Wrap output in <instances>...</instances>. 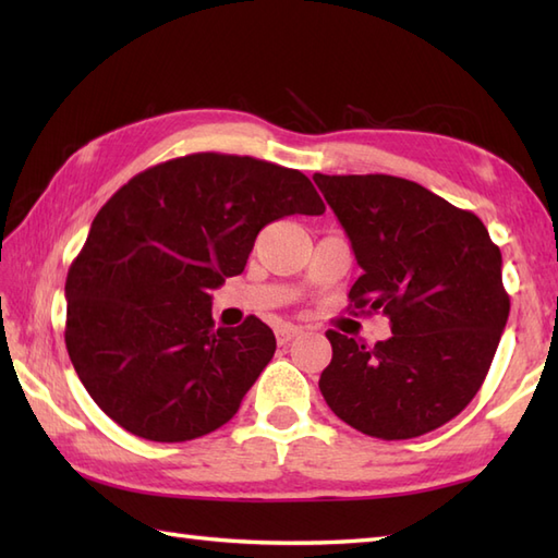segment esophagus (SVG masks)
Masks as SVG:
<instances>
[{
	"mask_svg": "<svg viewBox=\"0 0 558 558\" xmlns=\"http://www.w3.org/2000/svg\"><path fill=\"white\" fill-rule=\"evenodd\" d=\"M300 333H302V328H300V326H292V324H280V326L276 328L278 345H288V342H290L294 336H300Z\"/></svg>",
	"mask_w": 558,
	"mask_h": 558,
	"instance_id": "1",
	"label": "esophagus"
}]
</instances>
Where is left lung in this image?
I'll use <instances>...</instances> for the list:
<instances>
[{
    "mask_svg": "<svg viewBox=\"0 0 558 558\" xmlns=\"http://www.w3.org/2000/svg\"><path fill=\"white\" fill-rule=\"evenodd\" d=\"M362 276L350 306L390 318L374 348L328 330L324 400L354 429L402 441L429 434L477 396L511 312L501 252L472 210L390 174H314Z\"/></svg>",
    "mask_w": 558,
    "mask_h": 558,
    "instance_id": "8db88e82",
    "label": "left lung"
}]
</instances>
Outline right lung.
Masks as SVG:
<instances>
[{
	"label": "right lung",
	"instance_id": "add662e5",
	"mask_svg": "<svg viewBox=\"0 0 558 558\" xmlns=\"http://www.w3.org/2000/svg\"><path fill=\"white\" fill-rule=\"evenodd\" d=\"M324 210L310 177L248 156L192 153L132 177L66 272V350L98 408L160 444L230 422L276 336L256 316L216 328L208 290L240 276L268 222Z\"/></svg>",
	"mask_w": 558,
	"mask_h": 558
}]
</instances>
